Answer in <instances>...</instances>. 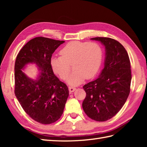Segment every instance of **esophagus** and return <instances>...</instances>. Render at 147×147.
Instances as JSON below:
<instances>
[{"instance_id": "1", "label": "esophagus", "mask_w": 147, "mask_h": 147, "mask_svg": "<svg viewBox=\"0 0 147 147\" xmlns=\"http://www.w3.org/2000/svg\"><path fill=\"white\" fill-rule=\"evenodd\" d=\"M76 88L75 87H74V86H69V92L70 93H72V92H74L76 90Z\"/></svg>"}]
</instances>
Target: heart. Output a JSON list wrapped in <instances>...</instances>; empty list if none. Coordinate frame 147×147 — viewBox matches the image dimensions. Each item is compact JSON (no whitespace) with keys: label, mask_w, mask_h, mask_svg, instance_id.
<instances>
[{"label":"heart","mask_w":147,"mask_h":147,"mask_svg":"<svg viewBox=\"0 0 147 147\" xmlns=\"http://www.w3.org/2000/svg\"><path fill=\"white\" fill-rule=\"evenodd\" d=\"M59 53L61 57L51 59V66L55 73L65 80L70 71L69 65L72 64L74 71L67 80L69 85H78L85 78H92L100 67L102 51L95 42H71Z\"/></svg>","instance_id":"b5f03b06"}]
</instances>
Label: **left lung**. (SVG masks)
Returning <instances> with one entry per match:
<instances>
[{
    "mask_svg": "<svg viewBox=\"0 0 147 147\" xmlns=\"http://www.w3.org/2000/svg\"><path fill=\"white\" fill-rule=\"evenodd\" d=\"M91 40L104 46V67L97 78L83 86L86 96L82 107L90 118L102 122L114 117L125 104L130 92L131 71L128 54L119 42L106 37Z\"/></svg>",
    "mask_w": 147,
    "mask_h": 147,
    "instance_id": "8db88e82",
    "label": "left lung"
}]
</instances>
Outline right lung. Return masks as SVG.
I'll list each match as a JSON object with an SVG mask.
<instances>
[{"mask_svg":"<svg viewBox=\"0 0 147 147\" xmlns=\"http://www.w3.org/2000/svg\"><path fill=\"white\" fill-rule=\"evenodd\" d=\"M64 42L36 37L21 49L16 59V96L26 113L39 123H55L63 114L69 90L54 74L51 61L53 53ZM29 63H35L39 69L36 79L24 73Z\"/></svg>","mask_w":147,"mask_h":147,"instance_id":"obj_1","label":"right lung"}]
</instances>
